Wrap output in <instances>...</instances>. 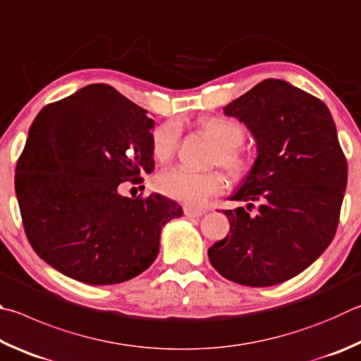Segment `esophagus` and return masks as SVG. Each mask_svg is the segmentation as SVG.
<instances>
[{
    "label": "esophagus",
    "instance_id": "esophagus-1",
    "mask_svg": "<svg viewBox=\"0 0 361 361\" xmlns=\"http://www.w3.org/2000/svg\"><path fill=\"white\" fill-rule=\"evenodd\" d=\"M184 214L187 217H201L206 214V209H201V207H193V206H185Z\"/></svg>",
    "mask_w": 361,
    "mask_h": 361
}]
</instances>
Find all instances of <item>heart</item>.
<instances>
[{"label": "heart", "instance_id": "b5f03b06", "mask_svg": "<svg viewBox=\"0 0 361 361\" xmlns=\"http://www.w3.org/2000/svg\"><path fill=\"white\" fill-rule=\"evenodd\" d=\"M201 128L219 145L217 161L233 176H244L252 166L250 154L241 147L245 131L236 120L211 117L201 122ZM180 137V125L168 120L152 133V150L158 160H166L174 154ZM157 190L164 197L185 204L200 206L206 200L224 192L225 177L217 171L197 173L185 166H174L161 171L155 179Z\"/></svg>", "mask_w": 361, "mask_h": 361}]
</instances>
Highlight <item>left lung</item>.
Here are the masks:
<instances>
[{
    "label": "left lung",
    "mask_w": 361,
    "mask_h": 361,
    "mask_svg": "<svg viewBox=\"0 0 361 361\" xmlns=\"http://www.w3.org/2000/svg\"><path fill=\"white\" fill-rule=\"evenodd\" d=\"M224 114L247 126L258 155L231 197L247 209L224 211L230 235L207 254L228 281L276 286L311 267L336 233L347 185L336 125L324 101L281 79L257 84Z\"/></svg>",
    "instance_id": "left-lung-1"
}]
</instances>
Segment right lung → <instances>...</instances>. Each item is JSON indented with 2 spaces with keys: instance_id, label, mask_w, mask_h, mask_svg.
<instances>
[{
  "instance_id": "right-lung-1",
  "label": "right lung",
  "mask_w": 361,
  "mask_h": 361,
  "mask_svg": "<svg viewBox=\"0 0 361 361\" xmlns=\"http://www.w3.org/2000/svg\"><path fill=\"white\" fill-rule=\"evenodd\" d=\"M147 111L92 84L37 114L16 168V195L31 247L90 286L133 279L155 262L160 231L182 216L158 193L128 198L126 180L154 171Z\"/></svg>"
}]
</instances>
